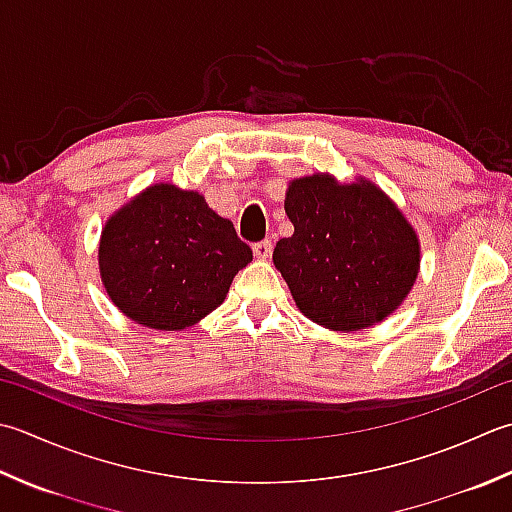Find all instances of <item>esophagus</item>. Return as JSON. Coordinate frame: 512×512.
Masks as SVG:
<instances>
[{"label": "esophagus", "instance_id": "esophagus-1", "mask_svg": "<svg viewBox=\"0 0 512 512\" xmlns=\"http://www.w3.org/2000/svg\"><path fill=\"white\" fill-rule=\"evenodd\" d=\"M253 253L257 259H268L270 253H273V242H270V239H262V242L253 244Z\"/></svg>", "mask_w": 512, "mask_h": 512}]
</instances>
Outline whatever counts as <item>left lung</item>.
Instances as JSON below:
<instances>
[{
  "instance_id": "8db88e82",
  "label": "left lung",
  "mask_w": 512,
  "mask_h": 512,
  "mask_svg": "<svg viewBox=\"0 0 512 512\" xmlns=\"http://www.w3.org/2000/svg\"><path fill=\"white\" fill-rule=\"evenodd\" d=\"M284 208L295 233L279 239L273 262L308 319L350 333L404 302L419 273V239L382 188L317 173L288 184Z\"/></svg>"
}]
</instances>
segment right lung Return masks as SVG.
<instances>
[{
    "label": "right lung",
    "instance_id": "add662e5",
    "mask_svg": "<svg viewBox=\"0 0 512 512\" xmlns=\"http://www.w3.org/2000/svg\"><path fill=\"white\" fill-rule=\"evenodd\" d=\"M253 250L233 222L195 190L155 184L108 219L99 239V275L108 297L133 322L157 330L197 324L226 299Z\"/></svg>",
    "mask_w": 512,
    "mask_h": 512
}]
</instances>
